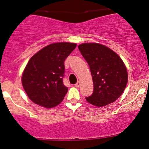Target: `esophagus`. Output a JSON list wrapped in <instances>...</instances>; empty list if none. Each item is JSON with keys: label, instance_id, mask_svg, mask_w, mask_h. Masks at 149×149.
<instances>
[{"label": "esophagus", "instance_id": "34e87169", "mask_svg": "<svg viewBox=\"0 0 149 149\" xmlns=\"http://www.w3.org/2000/svg\"><path fill=\"white\" fill-rule=\"evenodd\" d=\"M81 86V83H80V82H79V81H78V82L77 83H76V84H75V86H76V88H78V87H79V86Z\"/></svg>", "mask_w": 149, "mask_h": 149}]
</instances>
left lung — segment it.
Masks as SVG:
<instances>
[{
  "label": "left lung",
  "mask_w": 149,
  "mask_h": 149,
  "mask_svg": "<svg viewBox=\"0 0 149 149\" xmlns=\"http://www.w3.org/2000/svg\"><path fill=\"white\" fill-rule=\"evenodd\" d=\"M78 49L89 65L94 87L92 95L86 97V100L100 107L114 102L124 92L128 81L122 58L100 44H81Z\"/></svg>",
  "instance_id": "1"
}]
</instances>
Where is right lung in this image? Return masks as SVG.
<instances>
[{
	"instance_id": "obj_1",
	"label": "right lung",
	"mask_w": 149,
	"mask_h": 149,
	"mask_svg": "<svg viewBox=\"0 0 149 149\" xmlns=\"http://www.w3.org/2000/svg\"><path fill=\"white\" fill-rule=\"evenodd\" d=\"M76 44L57 42L44 47L29 59L22 76L24 90L35 104L51 108L58 105L68 88L63 83L64 61Z\"/></svg>"
}]
</instances>
